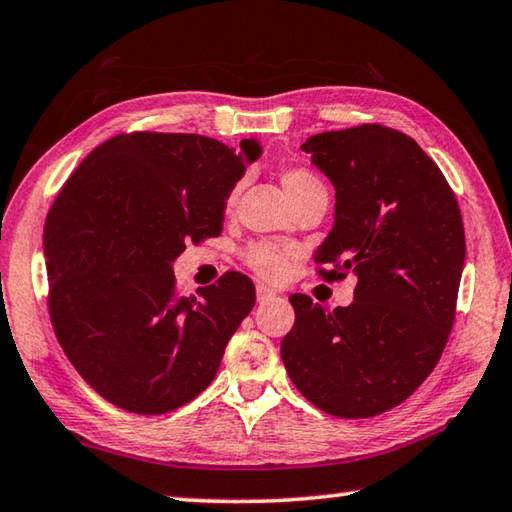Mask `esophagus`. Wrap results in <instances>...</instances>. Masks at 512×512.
<instances>
[{"instance_id":"obj_1","label":"esophagus","mask_w":512,"mask_h":512,"mask_svg":"<svg viewBox=\"0 0 512 512\" xmlns=\"http://www.w3.org/2000/svg\"><path fill=\"white\" fill-rule=\"evenodd\" d=\"M275 297H277V293H275L273 288H268V286H264V284L257 286V302H259V304L270 302V299H275Z\"/></svg>"}]
</instances>
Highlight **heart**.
<instances>
[{"mask_svg":"<svg viewBox=\"0 0 512 512\" xmlns=\"http://www.w3.org/2000/svg\"><path fill=\"white\" fill-rule=\"evenodd\" d=\"M279 182H282L288 197L293 199V204L299 208L308 202H313L315 197H328L326 186L322 177L313 173L310 168L304 166H284L279 170ZM244 190V179H237V182L228 188L226 193V208H233L237 197L242 195ZM244 264L255 270L259 277L264 279H282L290 264V253L286 248L277 246L273 242H253L244 248Z\"/></svg>","mask_w":512,"mask_h":512,"instance_id":"1","label":"heart"}]
</instances>
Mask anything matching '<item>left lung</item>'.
<instances>
[{"mask_svg": "<svg viewBox=\"0 0 512 512\" xmlns=\"http://www.w3.org/2000/svg\"><path fill=\"white\" fill-rule=\"evenodd\" d=\"M302 148L337 197L317 275L355 273L357 286L355 302L335 310L290 295L295 324L282 359L319 410L375 417L413 395L444 353L466 257L462 213L442 170L402 130L362 124Z\"/></svg>", "mask_w": 512, "mask_h": 512, "instance_id": "obj_1", "label": "left lung"}]
</instances>
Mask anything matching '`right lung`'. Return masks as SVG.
<instances>
[{
  "instance_id": "right-lung-1",
  "label": "right lung",
  "mask_w": 512,
  "mask_h": 512,
  "mask_svg": "<svg viewBox=\"0 0 512 512\" xmlns=\"http://www.w3.org/2000/svg\"><path fill=\"white\" fill-rule=\"evenodd\" d=\"M253 162L259 146L242 142ZM244 157L213 137L133 130L90 150L44 226L59 346L117 408L164 415L213 382L255 286L228 270L184 295L170 262L222 233Z\"/></svg>"
}]
</instances>
